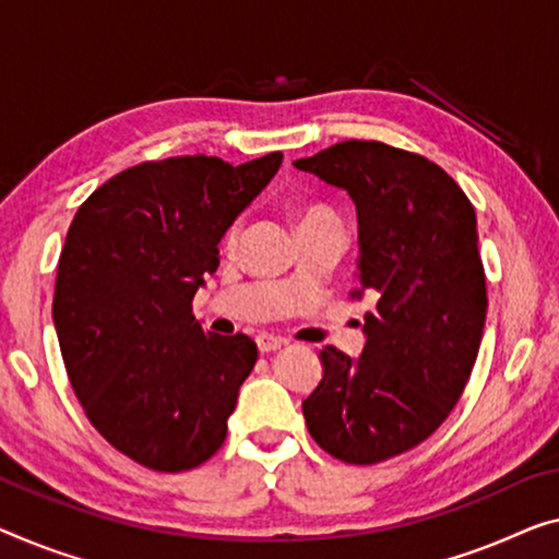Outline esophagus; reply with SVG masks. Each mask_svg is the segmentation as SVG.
Listing matches in <instances>:
<instances>
[{"instance_id": "obj_1", "label": "esophagus", "mask_w": 559, "mask_h": 559, "mask_svg": "<svg viewBox=\"0 0 559 559\" xmlns=\"http://www.w3.org/2000/svg\"><path fill=\"white\" fill-rule=\"evenodd\" d=\"M255 344H258V348H261L263 354H269V352H278V348L286 344V341L283 338H278V336H273V333H258L255 336Z\"/></svg>"}]
</instances>
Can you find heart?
<instances>
[{
  "instance_id": "1",
  "label": "heart",
  "mask_w": 559,
  "mask_h": 559,
  "mask_svg": "<svg viewBox=\"0 0 559 559\" xmlns=\"http://www.w3.org/2000/svg\"><path fill=\"white\" fill-rule=\"evenodd\" d=\"M321 221H336V218H333V213L326 211V207H306V211L298 215V226H306V223H321ZM236 233H238V226H233L228 238L230 240L236 238Z\"/></svg>"
}]
</instances>
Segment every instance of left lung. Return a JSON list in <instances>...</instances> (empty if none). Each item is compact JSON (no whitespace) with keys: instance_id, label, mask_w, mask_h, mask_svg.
I'll list each match as a JSON object with an SVG mask.
<instances>
[{"instance_id":"obj_1","label":"left lung","mask_w":559,"mask_h":559,"mask_svg":"<svg viewBox=\"0 0 559 559\" xmlns=\"http://www.w3.org/2000/svg\"><path fill=\"white\" fill-rule=\"evenodd\" d=\"M346 190L359 218L356 298L369 296L359 359L321 352L308 431L348 464H377L435 435L469 381L487 319L477 215L427 157L346 140L294 163Z\"/></svg>"}]
</instances>
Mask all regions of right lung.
I'll return each mask as SVG.
<instances>
[{
  "instance_id": "1",
  "label": "right lung",
  "mask_w": 559,
  "mask_h": 559,
  "mask_svg": "<svg viewBox=\"0 0 559 559\" xmlns=\"http://www.w3.org/2000/svg\"><path fill=\"white\" fill-rule=\"evenodd\" d=\"M281 160L140 163L99 186L67 230L52 301L67 377L99 435L147 469H193L226 441L258 348L246 333H205L193 296Z\"/></svg>"
}]
</instances>
